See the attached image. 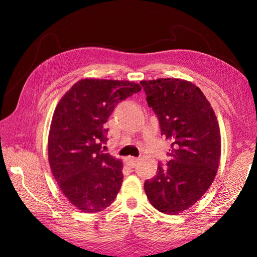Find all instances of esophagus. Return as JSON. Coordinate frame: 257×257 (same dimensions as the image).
I'll return each instance as SVG.
<instances>
[{
  "label": "esophagus",
  "mask_w": 257,
  "mask_h": 257,
  "mask_svg": "<svg viewBox=\"0 0 257 257\" xmlns=\"http://www.w3.org/2000/svg\"><path fill=\"white\" fill-rule=\"evenodd\" d=\"M125 163H127L129 167L134 168L138 163V159H137V158H134V157H128V158H125Z\"/></svg>",
  "instance_id": "obj_1"
}]
</instances>
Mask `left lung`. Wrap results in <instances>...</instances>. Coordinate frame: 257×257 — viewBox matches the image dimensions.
I'll return each mask as SVG.
<instances>
[{
	"instance_id": "left-lung-1",
	"label": "left lung",
	"mask_w": 257,
	"mask_h": 257,
	"mask_svg": "<svg viewBox=\"0 0 257 257\" xmlns=\"http://www.w3.org/2000/svg\"><path fill=\"white\" fill-rule=\"evenodd\" d=\"M147 102L171 141L170 160L145 182L151 205L174 215L198 202L214 180L221 157V135L214 110L191 81L159 78L140 81Z\"/></svg>"
}]
</instances>
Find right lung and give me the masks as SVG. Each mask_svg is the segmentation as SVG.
Listing matches in <instances>:
<instances>
[{"label": "right lung", "instance_id": "right-lung-1", "mask_svg": "<svg viewBox=\"0 0 257 257\" xmlns=\"http://www.w3.org/2000/svg\"><path fill=\"white\" fill-rule=\"evenodd\" d=\"M141 90L129 80L80 79L59 100L48 135V161L70 203L85 213L105 210L121 187L122 162L101 146L105 123L120 101Z\"/></svg>", "mask_w": 257, "mask_h": 257}]
</instances>
